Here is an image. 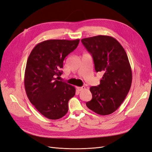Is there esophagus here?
I'll return each mask as SVG.
<instances>
[{
	"label": "esophagus",
	"mask_w": 152,
	"mask_h": 152,
	"mask_svg": "<svg viewBox=\"0 0 152 152\" xmlns=\"http://www.w3.org/2000/svg\"><path fill=\"white\" fill-rule=\"evenodd\" d=\"M85 89V87L84 86H82V87H77V89L78 91H81L82 90H84Z\"/></svg>",
	"instance_id": "1"
}]
</instances>
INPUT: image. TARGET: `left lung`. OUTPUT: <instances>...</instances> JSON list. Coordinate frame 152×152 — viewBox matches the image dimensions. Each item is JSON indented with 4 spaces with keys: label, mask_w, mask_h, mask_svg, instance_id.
<instances>
[{
    "label": "left lung",
    "mask_w": 152,
    "mask_h": 152,
    "mask_svg": "<svg viewBox=\"0 0 152 152\" xmlns=\"http://www.w3.org/2000/svg\"><path fill=\"white\" fill-rule=\"evenodd\" d=\"M81 42L93 56L96 72L103 73L100 84L91 87L93 98L86 106L101 115L111 114L121 105L131 86L132 70L127 55L111 36L91 37Z\"/></svg>",
    "instance_id": "1"
}]
</instances>
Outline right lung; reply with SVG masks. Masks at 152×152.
<instances>
[{
    "instance_id": "1",
    "label": "right lung",
    "mask_w": 152,
    "mask_h": 152,
    "mask_svg": "<svg viewBox=\"0 0 152 152\" xmlns=\"http://www.w3.org/2000/svg\"><path fill=\"white\" fill-rule=\"evenodd\" d=\"M79 39H52L37 44L31 51L25 72L26 93L31 103L46 118L57 120L68 110V101L75 88L57 80L62 74L65 57L74 50Z\"/></svg>"
}]
</instances>
